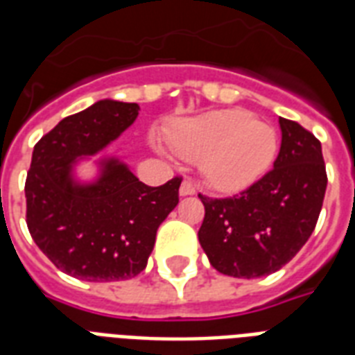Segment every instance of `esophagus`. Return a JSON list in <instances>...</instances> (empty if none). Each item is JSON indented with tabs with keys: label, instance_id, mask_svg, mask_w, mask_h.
I'll return each mask as SVG.
<instances>
[{
	"label": "esophagus",
	"instance_id": "34e87169",
	"mask_svg": "<svg viewBox=\"0 0 355 355\" xmlns=\"http://www.w3.org/2000/svg\"><path fill=\"white\" fill-rule=\"evenodd\" d=\"M180 195H182V197H188V195H195L193 182H189V180H182V184H180Z\"/></svg>",
	"mask_w": 355,
	"mask_h": 355
}]
</instances>
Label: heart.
I'll use <instances>...</instances> for the list:
<instances>
[{
	"label": "heart",
	"instance_id": "heart-1",
	"mask_svg": "<svg viewBox=\"0 0 355 355\" xmlns=\"http://www.w3.org/2000/svg\"><path fill=\"white\" fill-rule=\"evenodd\" d=\"M169 145L186 160L200 162L206 182L219 191H239L258 182L278 150L275 130L245 110L184 119L169 130Z\"/></svg>",
	"mask_w": 355,
	"mask_h": 355
}]
</instances>
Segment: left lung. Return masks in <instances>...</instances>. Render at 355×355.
Masks as SVG:
<instances>
[{
    "label": "left lung",
    "instance_id": "8db88e82",
    "mask_svg": "<svg viewBox=\"0 0 355 355\" xmlns=\"http://www.w3.org/2000/svg\"><path fill=\"white\" fill-rule=\"evenodd\" d=\"M275 167L241 193L211 199L199 193L205 221L199 241L214 269L234 278H259L282 269L306 245L324 200L320 141L302 125L280 118Z\"/></svg>",
    "mask_w": 355,
    "mask_h": 355
}]
</instances>
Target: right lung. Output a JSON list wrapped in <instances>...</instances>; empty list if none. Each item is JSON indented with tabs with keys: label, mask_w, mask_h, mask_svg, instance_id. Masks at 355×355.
<instances>
[{
	"label": "right lung",
	"mask_w": 355,
	"mask_h": 355,
	"mask_svg": "<svg viewBox=\"0 0 355 355\" xmlns=\"http://www.w3.org/2000/svg\"><path fill=\"white\" fill-rule=\"evenodd\" d=\"M136 103L97 101L64 118L35 145L27 180V228L57 269L86 282L139 275L156 230L175 206L182 178L158 188L139 182L116 158L101 162L90 184L73 178L80 156L105 149L138 118Z\"/></svg>",
	"instance_id": "1"
}]
</instances>
